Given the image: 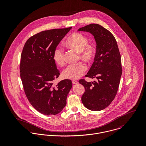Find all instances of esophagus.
Here are the masks:
<instances>
[{"mask_svg":"<svg viewBox=\"0 0 146 146\" xmlns=\"http://www.w3.org/2000/svg\"><path fill=\"white\" fill-rule=\"evenodd\" d=\"M72 84H76L78 83V82L76 81V80H74L72 81Z\"/></svg>","mask_w":146,"mask_h":146,"instance_id":"34e87169","label":"esophagus"}]
</instances>
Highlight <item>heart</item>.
<instances>
[{"instance_id":"obj_1","label":"heart","mask_w":146,"mask_h":146,"mask_svg":"<svg viewBox=\"0 0 146 146\" xmlns=\"http://www.w3.org/2000/svg\"><path fill=\"white\" fill-rule=\"evenodd\" d=\"M66 45L79 53L81 59L86 62L92 61L95 57L96 49L93 44L88 43V38L83 34L76 33L71 35L66 40ZM53 59L57 65L63 66L66 62L64 52L62 48H55ZM86 66L83 62L68 66L63 71V76L66 79L75 80L83 75L86 70Z\"/></svg>"}]
</instances>
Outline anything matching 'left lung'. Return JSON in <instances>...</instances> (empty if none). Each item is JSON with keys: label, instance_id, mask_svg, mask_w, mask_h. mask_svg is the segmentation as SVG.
<instances>
[{"label": "left lung", "instance_id": "8db88e82", "mask_svg": "<svg viewBox=\"0 0 146 146\" xmlns=\"http://www.w3.org/2000/svg\"><path fill=\"white\" fill-rule=\"evenodd\" d=\"M78 31L92 34L97 44L94 61L85 76L97 80L79 81L85 88L82 101L90 110L101 111L111 104L117 92L122 74L119 49L113 35L98 24H89Z\"/></svg>", "mask_w": 146, "mask_h": 146}]
</instances>
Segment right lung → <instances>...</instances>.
I'll return each instance as SVG.
<instances>
[{
    "label": "right lung",
    "instance_id": "add662e5",
    "mask_svg": "<svg viewBox=\"0 0 146 146\" xmlns=\"http://www.w3.org/2000/svg\"><path fill=\"white\" fill-rule=\"evenodd\" d=\"M71 28L39 33L26 41L22 52L20 76L25 94L44 115H55L62 110L72 86L69 79L54 83L60 73L53 59L55 48Z\"/></svg>",
    "mask_w": 146,
    "mask_h": 146
}]
</instances>
